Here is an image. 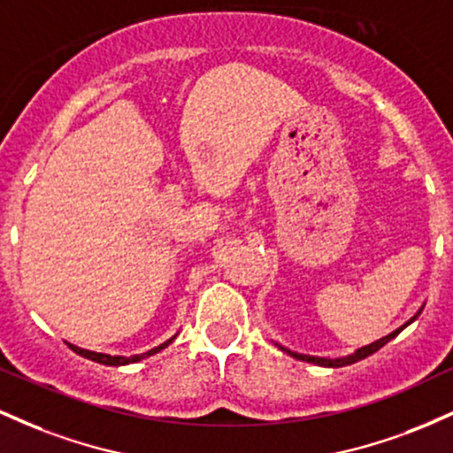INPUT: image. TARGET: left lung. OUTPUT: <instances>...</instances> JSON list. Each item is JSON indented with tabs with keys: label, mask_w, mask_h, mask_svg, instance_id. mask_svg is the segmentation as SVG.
<instances>
[{
	"label": "left lung",
	"mask_w": 453,
	"mask_h": 453,
	"mask_svg": "<svg viewBox=\"0 0 453 453\" xmlns=\"http://www.w3.org/2000/svg\"><path fill=\"white\" fill-rule=\"evenodd\" d=\"M422 309H424V306H419V311H418V313H415L413 317H411L409 321H404V324L400 326V327H396V330H394V332H389L388 336H383V339H379V341H375V342H371V345H364V347H360V349H356V351H353V353H349V356H342V357H317V356H306V353H298V351H292V349H288V347L279 345V342H274V345H277L280 351H285V353H288V356L296 357V360H303V362L317 364V366H326V368H341V366H349V364H356V362H360V360H364V357L372 356V353L381 349L383 345H388V342L392 341L394 336H398L400 332L404 330V327H407L409 324H413V321L418 319L419 313H422Z\"/></svg>",
	"instance_id": "left-lung-1"
}]
</instances>
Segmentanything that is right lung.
<instances>
[{
	"label": "right lung",
	"instance_id": "add662e5",
	"mask_svg": "<svg viewBox=\"0 0 453 453\" xmlns=\"http://www.w3.org/2000/svg\"><path fill=\"white\" fill-rule=\"evenodd\" d=\"M176 336H179V332H176L174 336H170V339L165 341V342H161V345L153 347V349H149L147 353H138V356H129V357H127V356H108V353H97V351H89V349H81V347L72 345V342H67V345H70V349L74 351V353H78V356L87 357V360H91V362L104 364V366H126V364L140 362V360H144V357L155 356V353H157V351L165 349V347H168L170 342H173V341L176 339Z\"/></svg>",
	"mask_w": 453,
	"mask_h": 453
}]
</instances>
